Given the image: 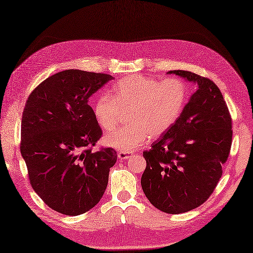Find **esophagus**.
Returning a JSON list of instances; mask_svg holds the SVG:
<instances>
[{
	"label": "esophagus",
	"mask_w": 253,
	"mask_h": 253,
	"mask_svg": "<svg viewBox=\"0 0 253 253\" xmlns=\"http://www.w3.org/2000/svg\"><path fill=\"white\" fill-rule=\"evenodd\" d=\"M117 155L120 160H127L128 158L131 157V154L129 152H124V151H120Z\"/></svg>",
	"instance_id": "34e87169"
}]
</instances>
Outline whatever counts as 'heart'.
<instances>
[{
  "label": "heart",
  "instance_id": "1",
  "mask_svg": "<svg viewBox=\"0 0 253 253\" xmlns=\"http://www.w3.org/2000/svg\"><path fill=\"white\" fill-rule=\"evenodd\" d=\"M188 100L187 84L179 78L161 80L129 75L113 84L111 96L101 94L93 103L98 125L111 131L123 114L129 125L105 136L104 143L124 152H131L148 141L150 133L160 136L178 120Z\"/></svg>",
  "mask_w": 253,
  "mask_h": 253
}]
</instances>
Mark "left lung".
<instances>
[{
  "label": "left lung",
  "mask_w": 253,
  "mask_h": 253,
  "mask_svg": "<svg viewBox=\"0 0 253 253\" xmlns=\"http://www.w3.org/2000/svg\"><path fill=\"white\" fill-rule=\"evenodd\" d=\"M198 85L177 122L143 152L144 195L169 214L200 207L215 189L232 146V117L212 80L188 71H170Z\"/></svg>",
  "instance_id": "left-lung-1"
}]
</instances>
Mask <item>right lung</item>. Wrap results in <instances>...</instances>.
Here are the masks:
<instances>
[{
  "instance_id": "1",
  "label": "right lung",
  "mask_w": 253,
  "mask_h": 253,
  "mask_svg": "<svg viewBox=\"0 0 253 253\" xmlns=\"http://www.w3.org/2000/svg\"><path fill=\"white\" fill-rule=\"evenodd\" d=\"M112 79L67 69L42 82L26 102L20 152L32 189L58 213H85L106 189L117 154L112 148L92 152L102 129L88 100Z\"/></svg>"
}]
</instances>
